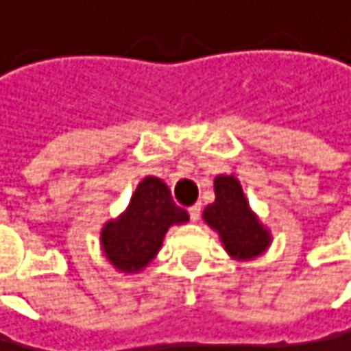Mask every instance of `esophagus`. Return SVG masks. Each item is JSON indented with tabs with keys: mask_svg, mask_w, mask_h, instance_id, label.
<instances>
[{
	"mask_svg": "<svg viewBox=\"0 0 351 351\" xmlns=\"http://www.w3.org/2000/svg\"><path fill=\"white\" fill-rule=\"evenodd\" d=\"M188 213H190V219H192V221H197V219L201 217V205H192V207L188 209Z\"/></svg>",
	"mask_w": 351,
	"mask_h": 351,
	"instance_id": "esophagus-1",
	"label": "esophagus"
}]
</instances>
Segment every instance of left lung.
I'll list each match as a JSON object with an SVG mask.
<instances>
[{"label":"left lung","mask_w":351,"mask_h":351,"mask_svg":"<svg viewBox=\"0 0 351 351\" xmlns=\"http://www.w3.org/2000/svg\"><path fill=\"white\" fill-rule=\"evenodd\" d=\"M215 201L205 207V221L219 232L226 251L237 259H251L270 245V234L251 213L234 176L215 178Z\"/></svg>","instance_id":"left-lung-1"}]
</instances>
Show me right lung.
Listing matches in <instances>:
<instances>
[{"label":"right lung","instance_id":"1","mask_svg":"<svg viewBox=\"0 0 351 351\" xmlns=\"http://www.w3.org/2000/svg\"><path fill=\"white\" fill-rule=\"evenodd\" d=\"M188 221L186 209L171 199V190L159 178H144L128 211L102 230V249L110 264L123 272H138L161 249L167 228Z\"/></svg>","mask_w":351,"mask_h":351}]
</instances>
